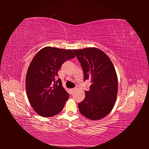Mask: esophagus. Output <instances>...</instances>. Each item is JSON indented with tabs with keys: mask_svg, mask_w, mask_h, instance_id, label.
Masks as SVG:
<instances>
[{
	"mask_svg": "<svg viewBox=\"0 0 149 149\" xmlns=\"http://www.w3.org/2000/svg\"><path fill=\"white\" fill-rule=\"evenodd\" d=\"M70 92H71V94H73V93H74V91H75V88H72V89H70Z\"/></svg>",
	"mask_w": 149,
	"mask_h": 149,
	"instance_id": "obj_1",
	"label": "esophagus"
}]
</instances>
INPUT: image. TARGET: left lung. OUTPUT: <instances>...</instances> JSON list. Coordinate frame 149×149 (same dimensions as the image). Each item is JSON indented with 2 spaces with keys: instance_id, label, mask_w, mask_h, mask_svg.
<instances>
[{
  "instance_id": "obj_1",
  "label": "left lung",
  "mask_w": 149,
  "mask_h": 149,
  "mask_svg": "<svg viewBox=\"0 0 149 149\" xmlns=\"http://www.w3.org/2000/svg\"><path fill=\"white\" fill-rule=\"evenodd\" d=\"M84 72V81L90 80L89 91L78 104L84 116L97 120L111 111L118 92V79L109 58L97 48L74 50Z\"/></svg>"
}]
</instances>
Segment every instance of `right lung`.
Wrapping results in <instances>:
<instances>
[{
  "instance_id": "right-lung-1",
  "label": "right lung",
  "mask_w": 149,
  "mask_h": 149,
  "mask_svg": "<svg viewBox=\"0 0 149 149\" xmlns=\"http://www.w3.org/2000/svg\"><path fill=\"white\" fill-rule=\"evenodd\" d=\"M75 58L72 50L47 47L34 57L26 79L27 95L31 106L43 117L62 111L69 94L63 88L58 72L66 61Z\"/></svg>"
}]
</instances>
